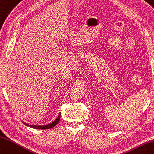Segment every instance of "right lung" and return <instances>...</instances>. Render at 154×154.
I'll list each match as a JSON object with an SVG mask.
<instances>
[{"label":"right lung","instance_id":"obj_1","mask_svg":"<svg viewBox=\"0 0 154 154\" xmlns=\"http://www.w3.org/2000/svg\"><path fill=\"white\" fill-rule=\"evenodd\" d=\"M60 115H61V112H60L59 116H58V117L53 122H52L50 124L45 125H32L26 123V122H23V124L26 125V126H29V127H32V128H35V129H42V130L43 129V130L49 129V128L54 127V126H55L58 122H59L60 119Z\"/></svg>","mask_w":154,"mask_h":154}]
</instances>
